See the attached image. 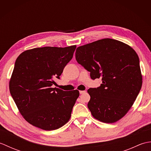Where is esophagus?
<instances>
[{
    "mask_svg": "<svg viewBox=\"0 0 151 151\" xmlns=\"http://www.w3.org/2000/svg\"><path fill=\"white\" fill-rule=\"evenodd\" d=\"M86 91H80V93L81 94H84V93H86Z\"/></svg>",
    "mask_w": 151,
    "mask_h": 151,
    "instance_id": "obj_1",
    "label": "esophagus"
}]
</instances>
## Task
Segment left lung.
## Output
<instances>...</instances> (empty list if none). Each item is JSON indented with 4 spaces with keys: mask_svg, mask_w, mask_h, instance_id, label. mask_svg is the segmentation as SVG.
Masks as SVG:
<instances>
[{
    "mask_svg": "<svg viewBox=\"0 0 151 151\" xmlns=\"http://www.w3.org/2000/svg\"><path fill=\"white\" fill-rule=\"evenodd\" d=\"M77 62L90 72L91 79L102 78L97 88H89L88 107L94 118L113 123L132 107L142 86L139 60L132 47L105 38L78 47Z\"/></svg>",
    "mask_w": 151,
    "mask_h": 151,
    "instance_id": "obj_1",
    "label": "left lung"
}]
</instances>
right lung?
Listing matches in <instances>:
<instances>
[{"instance_id":"add662e5","label":"right lung","mask_w":151,"mask_h":151,"mask_svg":"<svg viewBox=\"0 0 151 151\" xmlns=\"http://www.w3.org/2000/svg\"><path fill=\"white\" fill-rule=\"evenodd\" d=\"M76 45L34 48L22 52L15 61L9 91L22 117L45 130L66 124L79 91L52 88L72 59Z\"/></svg>"}]
</instances>
